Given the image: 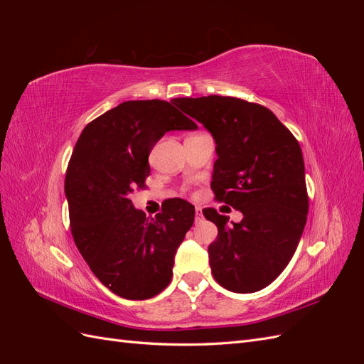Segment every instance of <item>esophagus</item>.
<instances>
[{"mask_svg": "<svg viewBox=\"0 0 364 364\" xmlns=\"http://www.w3.org/2000/svg\"><path fill=\"white\" fill-rule=\"evenodd\" d=\"M202 218H203V214H202V208L197 206V208H196V222H200Z\"/></svg>", "mask_w": 364, "mask_h": 364, "instance_id": "1", "label": "esophagus"}]
</instances>
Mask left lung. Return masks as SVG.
<instances>
[{
	"mask_svg": "<svg viewBox=\"0 0 364 364\" xmlns=\"http://www.w3.org/2000/svg\"><path fill=\"white\" fill-rule=\"evenodd\" d=\"M213 135L217 161L211 188L243 213L240 223L214 208L203 215L218 235L209 245L214 279L229 291L267 287L287 267L306 223L308 194L299 142L267 107L235 97L174 98Z\"/></svg>",
	"mask_w": 364,
	"mask_h": 364,
	"instance_id": "1",
	"label": "left lung"
}]
</instances>
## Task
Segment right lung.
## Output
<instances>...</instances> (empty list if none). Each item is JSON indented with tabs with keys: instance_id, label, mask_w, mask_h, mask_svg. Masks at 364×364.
I'll use <instances>...</instances> for the list:
<instances>
[{
	"instance_id": "obj_1",
	"label": "right lung",
	"mask_w": 364,
	"mask_h": 364,
	"mask_svg": "<svg viewBox=\"0 0 364 364\" xmlns=\"http://www.w3.org/2000/svg\"><path fill=\"white\" fill-rule=\"evenodd\" d=\"M194 129L168 102L135 100L91 121L75 142L65 178L74 243L98 281L124 299H150L171 281L194 206L171 199L149 220L130 194L146 186L156 142L170 130Z\"/></svg>"
}]
</instances>
